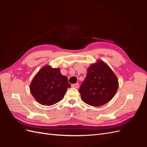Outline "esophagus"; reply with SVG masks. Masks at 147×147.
I'll list each match as a JSON object with an SVG mask.
<instances>
[{"label": "esophagus", "mask_w": 147, "mask_h": 147, "mask_svg": "<svg viewBox=\"0 0 147 147\" xmlns=\"http://www.w3.org/2000/svg\"><path fill=\"white\" fill-rule=\"evenodd\" d=\"M71 86L73 87V88H78V87H79V84H78V83L73 84L72 85H71Z\"/></svg>", "instance_id": "34e87169"}]
</instances>
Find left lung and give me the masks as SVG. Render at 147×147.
I'll return each mask as SVG.
<instances>
[{
  "mask_svg": "<svg viewBox=\"0 0 147 147\" xmlns=\"http://www.w3.org/2000/svg\"><path fill=\"white\" fill-rule=\"evenodd\" d=\"M118 88V79L110 67L101 61H98L88 68L87 76L79 91L84 103L99 107L110 101Z\"/></svg>",
  "mask_w": 147,
  "mask_h": 147,
  "instance_id": "left-lung-1",
  "label": "left lung"
}]
</instances>
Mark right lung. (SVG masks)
Returning <instances> with one entry per match:
<instances>
[{"label":"right lung","mask_w":147,"mask_h":147,"mask_svg":"<svg viewBox=\"0 0 147 147\" xmlns=\"http://www.w3.org/2000/svg\"><path fill=\"white\" fill-rule=\"evenodd\" d=\"M70 87L67 78L61 74L59 68L46 66L33 78L30 91L40 104L51 106L62 100Z\"/></svg>","instance_id":"right-lung-1"}]
</instances>
